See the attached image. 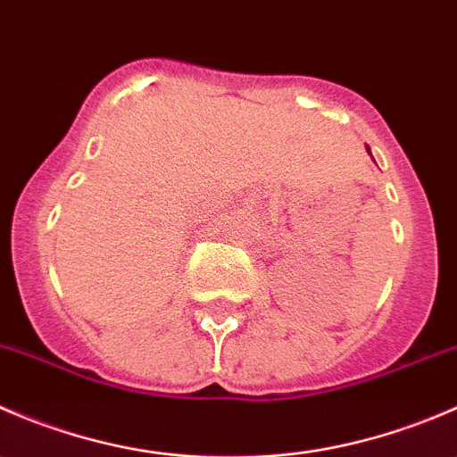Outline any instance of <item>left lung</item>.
Segmentation results:
<instances>
[{
    "instance_id": "obj_1",
    "label": "left lung",
    "mask_w": 457,
    "mask_h": 457,
    "mask_svg": "<svg viewBox=\"0 0 457 457\" xmlns=\"http://www.w3.org/2000/svg\"><path fill=\"white\" fill-rule=\"evenodd\" d=\"M367 152H370V154H371V150H370V145H367Z\"/></svg>"
}]
</instances>
